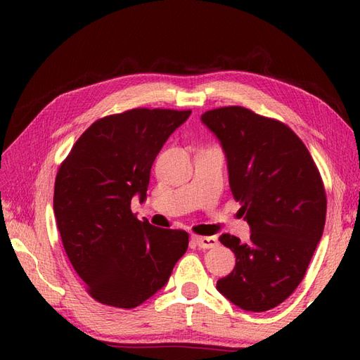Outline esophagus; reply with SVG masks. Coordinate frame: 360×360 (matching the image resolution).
Instances as JSON below:
<instances>
[{"label": "esophagus", "mask_w": 360, "mask_h": 360, "mask_svg": "<svg viewBox=\"0 0 360 360\" xmlns=\"http://www.w3.org/2000/svg\"><path fill=\"white\" fill-rule=\"evenodd\" d=\"M193 241L201 249H212V248H217L218 246V238H217V236H193Z\"/></svg>", "instance_id": "1"}]
</instances>
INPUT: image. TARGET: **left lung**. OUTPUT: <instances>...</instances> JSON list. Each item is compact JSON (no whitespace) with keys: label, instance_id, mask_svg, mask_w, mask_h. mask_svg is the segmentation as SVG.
<instances>
[{"label":"left lung","instance_id":"obj_1","mask_svg":"<svg viewBox=\"0 0 360 360\" xmlns=\"http://www.w3.org/2000/svg\"><path fill=\"white\" fill-rule=\"evenodd\" d=\"M221 143L229 184L250 227V241L224 233L233 271L217 289L244 311L278 307L300 285L323 235L326 196L308 148L292 129L241 106L204 112Z\"/></svg>","mask_w":360,"mask_h":360}]
</instances>
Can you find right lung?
Returning <instances> with one entry per match:
<instances>
[{"mask_svg":"<svg viewBox=\"0 0 360 360\" xmlns=\"http://www.w3.org/2000/svg\"><path fill=\"white\" fill-rule=\"evenodd\" d=\"M192 111L136 108L94 122L60 167L53 213L66 255L89 294L136 308L170 278L188 233L151 226L131 212L147 200L151 165Z\"/></svg>","mask_w":360,"mask_h":360,"instance_id":"right-lung-1","label":"right lung"}]
</instances>
